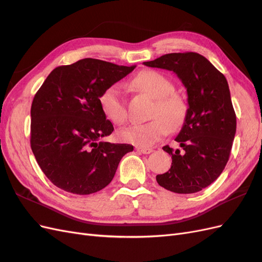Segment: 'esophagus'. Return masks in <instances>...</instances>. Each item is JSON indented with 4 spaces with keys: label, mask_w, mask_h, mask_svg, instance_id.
<instances>
[{
    "label": "esophagus",
    "mask_w": 262,
    "mask_h": 262,
    "mask_svg": "<svg viewBox=\"0 0 262 262\" xmlns=\"http://www.w3.org/2000/svg\"><path fill=\"white\" fill-rule=\"evenodd\" d=\"M137 150L139 153H142V154H150L153 152V149L152 148H144V147H138L137 148Z\"/></svg>",
    "instance_id": "34e87169"
}]
</instances>
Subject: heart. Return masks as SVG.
I'll return each instance as SVG.
<instances>
[{"label":"heart","mask_w":262,"mask_h":262,"mask_svg":"<svg viewBox=\"0 0 262 262\" xmlns=\"http://www.w3.org/2000/svg\"><path fill=\"white\" fill-rule=\"evenodd\" d=\"M133 84L142 92L155 99L149 117L154 118L146 123H134L118 131V138L126 143L142 147L153 145L168 130L173 131L184 123L188 106L185 99L173 93L175 86L169 78L157 71L148 70L138 74ZM102 113L115 124H122L126 119L125 100L121 87L114 84L102 92L99 98Z\"/></svg>","instance_id":"1"}]
</instances>
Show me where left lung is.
Returning a JSON list of instances; mask_svg holds the SVG:
<instances>
[{"instance_id":"8db88e82","label":"left lung","mask_w":262,"mask_h":262,"mask_svg":"<svg viewBox=\"0 0 262 262\" xmlns=\"http://www.w3.org/2000/svg\"><path fill=\"white\" fill-rule=\"evenodd\" d=\"M172 71L188 94V112L175 141L180 147H163L171 155L168 171L158 185L176 193H194L215 181L225 168L236 133V115L225 76L203 55L168 53L143 62Z\"/></svg>"}]
</instances>
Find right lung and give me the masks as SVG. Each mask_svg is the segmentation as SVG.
Returning a JSON list of instances; mask_svg holds the SVG:
<instances>
[{
    "mask_svg": "<svg viewBox=\"0 0 262 262\" xmlns=\"http://www.w3.org/2000/svg\"><path fill=\"white\" fill-rule=\"evenodd\" d=\"M136 69L86 58L55 68L31 104L30 146L54 186L91 194L113 180L121 158L133 146L100 139L114 125L99 104L100 95Z\"/></svg>",
    "mask_w": 262,
    "mask_h": 262,
    "instance_id": "obj_1",
    "label": "right lung"
}]
</instances>
